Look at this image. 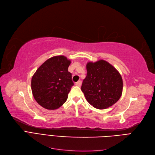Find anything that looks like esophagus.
<instances>
[{"instance_id": "obj_1", "label": "esophagus", "mask_w": 155, "mask_h": 155, "mask_svg": "<svg viewBox=\"0 0 155 155\" xmlns=\"http://www.w3.org/2000/svg\"><path fill=\"white\" fill-rule=\"evenodd\" d=\"M81 84H82V82H81V81H78L77 82H76L75 83V85L77 86H78V87H80L81 86Z\"/></svg>"}]
</instances>
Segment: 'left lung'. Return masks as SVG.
<instances>
[{
    "mask_svg": "<svg viewBox=\"0 0 155 155\" xmlns=\"http://www.w3.org/2000/svg\"><path fill=\"white\" fill-rule=\"evenodd\" d=\"M87 76L81 90L87 101L98 109L112 106L120 98L123 81L120 74L111 64L100 60L87 63Z\"/></svg>",
    "mask_w": 155,
    "mask_h": 155,
    "instance_id": "obj_1",
    "label": "left lung"
}]
</instances>
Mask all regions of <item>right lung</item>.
Listing matches in <instances>:
<instances>
[{"instance_id":"add662e5","label":"right lung","mask_w":155,"mask_h":155,"mask_svg":"<svg viewBox=\"0 0 155 155\" xmlns=\"http://www.w3.org/2000/svg\"><path fill=\"white\" fill-rule=\"evenodd\" d=\"M71 64L63 55L48 59L31 78V91L37 102L44 108L54 110L66 102L74 84L68 71Z\"/></svg>"}]
</instances>
